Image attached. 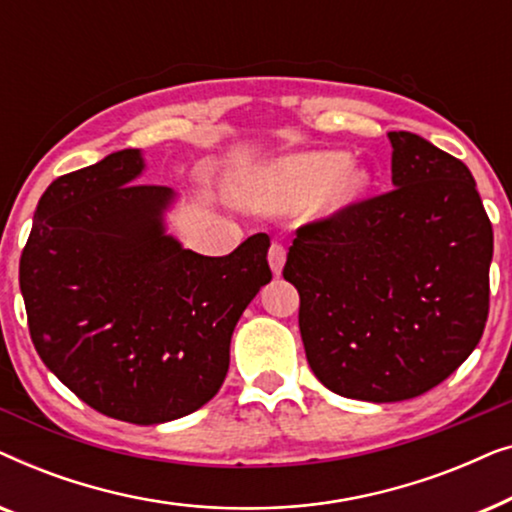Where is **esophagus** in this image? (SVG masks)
<instances>
[{
	"label": "esophagus",
	"instance_id": "esophagus-1",
	"mask_svg": "<svg viewBox=\"0 0 512 512\" xmlns=\"http://www.w3.org/2000/svg\"><path fill=\"white\" fill-rule=\"evenodd\" d=\"M268 261H270L272 272H275V275H282V268L286 263V247H284V244L272 242V247L268 251Z\"/></svg>",
	"mask_w": 512,
	"mask_h": 512
}]
</instances>
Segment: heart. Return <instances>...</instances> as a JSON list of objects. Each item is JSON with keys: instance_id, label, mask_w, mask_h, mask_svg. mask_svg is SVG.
Returning <instances> with one entry per match:
<instances>
[{"instance_id": "1", "label": "heart", "mask_w": 512, "mask_h": 512, "mask_svg": "<svg viewBox=\"0 0 512 512\" xmlns=\"http://www.w3.org/2000/svg\"><path fill=\"white\" fill-rule=\"evenodd\" d=\"M368 172L340 151H314L282 158L258 174L244 191V202L258 212H291L314 200L321 212H333L359 198Z\"/></svg>"}]
</instances>
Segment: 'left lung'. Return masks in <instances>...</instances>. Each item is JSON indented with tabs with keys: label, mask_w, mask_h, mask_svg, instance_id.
<instances>
[{
	"label": "left lung",
	"mask_w": 512,
	"mask_h": 512,
	"mask_svg": "<svg viewBox=\"0 0 512 512\" xmlns=\"http://www.w3.org/2000/svg\"><path fill=\"white\" fill-rule=\"evenodd\" d=\"M394 188L296 230L284 279L312 373L370 403L422 396L482 338L494 233L459 158L389 132Z\"/></svg>",
	"instance_id": "8db88e82"
}]
</instances>
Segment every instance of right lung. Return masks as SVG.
<instances>
[{"label": "right lung", "mask_w": 512, "mask_h": 512, "mask_svg": "<svg viewBox=\"0 0 512 512\" xmlns=\"http://www.w3.org/2000/svg\"><path fill=\"white\" fill-rule=\"evenodd\" d=\"M139 149L62 174L41 195L20 291L46 368L102 415L163 424L212 401L237 319L272 279L270 237L200 256L165 233L172 188L135 184Z\"/></svg>", "instance_id": "add662e5"}]
</instances>
